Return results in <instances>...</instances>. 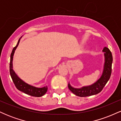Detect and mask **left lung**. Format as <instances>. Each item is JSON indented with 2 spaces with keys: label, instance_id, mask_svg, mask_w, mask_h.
<instances>
[{
  "label": "left lung",
  "instance_id": "8db88e82",
  "mask_svg": "<svg viewBox=\"0 0 121 121\" xmlns=\"http://www.w3.org/2000/svg\"><path fill=\"white\" fill-rule=\"evenodd\" d=\"M102 52L104 53V65L101 77L93 84L87 86H83L79 88L73 87L68 84L69 89L76 95L79 97H87L99 93L109 81L112 73V65L113 56L109 48L104 47Z\"/></svg>",
  "mask_w": 121,
  "mask_h": 121
}]
</instances>
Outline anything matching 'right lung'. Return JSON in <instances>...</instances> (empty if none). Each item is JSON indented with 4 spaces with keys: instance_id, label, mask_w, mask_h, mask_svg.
<instances>
[{
    "instance_id": "1",
    "label": "right lung",
    "mask_w": 121,
    "mask_h": 121,
    "mask_svg": "<svg viewBox=\"0 0 121 121\" xmlns=\"http://www.w3.org/2000/svg\"><path fill=\"white\" fill-rule=\"evenodd\" d=\"M22 37H20V39ZM20 39H19L18 41L16 46L13 48L12 50L10 57V64H9V73H10L12 81L14 83L15 86L19 91H20L24 93L28 94V95H32L34 97H41L44 95L46 93L48 90V86H45L42 87H38L30 85L27 84L26 82L22 80L17 74L15 73L14 70L13 69V55H14L15 50L16 49L19 43H20Z\"/></svg>"
}]
</instances>
